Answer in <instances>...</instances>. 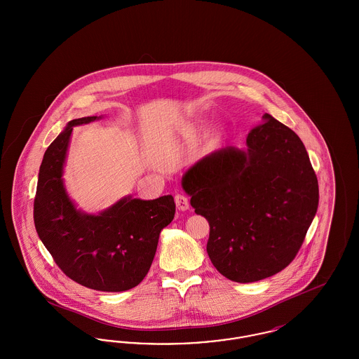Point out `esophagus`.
<instances>
[{
    "mask_svg": "<svg viewBox=\"0 0 359 359\" xmlns=\"http://www.w3.org/2000/svg\"><path fill=\"white\" fill-rule=\"evenodd\" d=\"M175 203H176V207L180 211H186V210H188V207H189V201H188L187 196L182 195V194H177L175 196Z\"/></svg>",
    "mask_w": 359,
    "mask_h": 359,
    "instance_id": "obj_1",
    "label": "esophagus"
}]
</instances>
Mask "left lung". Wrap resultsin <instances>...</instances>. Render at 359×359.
I'll list each match as a JSON object with an SVG mask.
<instances>
[{"label":"left lung","instance_id":"obj_1","mask_svg":"<svg viewBox=\"0 0 359 359\" xmlns=\"http://www.w3.org/2000/svg\"><path fill=\"white\" fill-rule=\"evenodd\" d=\"M191 205L210 224L207 253L219 273L255 283L296 257L319 205L304 144L268 113L246 138L196 161L182 177Z\"/></svg>","mask_w":359,"mask_h":359}]
</instances>
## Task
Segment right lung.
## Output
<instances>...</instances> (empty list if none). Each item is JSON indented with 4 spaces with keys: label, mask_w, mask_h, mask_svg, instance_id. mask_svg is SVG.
<instances>
[{
    "label": "right lung",
    "mask_w": 359,
    "mask_h": 359,
    "mask_svg": "<svg viewBox=\"0 0 359 359\" xmlns=\"http://www.w3.org/2000/svg\"><path fill=\"white\" fill-rule=\"evenodd\" d=\"M100 118L69 121L47 148L34 196V227L71 280L90 290L122 292L148 273L160 233L172 222L176 205L172 195L154 201L129 195L97 215L76 208L63 180L71 133L74 126Z\"/></svg>",
    "instance_id": "obj_1"
}]
</instances>
